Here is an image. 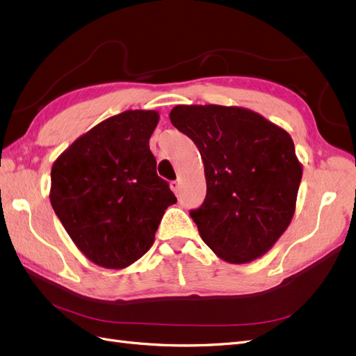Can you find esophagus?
<instances>
[{
  "label": "esophagus",
  "instance_id": "1",
  "mask_svg": "<svg viewBox=\"0 0 356 356\" xmlns=\"http://www.w3.org/2000/svg\"><path fill=\"white\" fill-rule=\"evenodd\" d=\"M170 188H171V191H173V192L176 193V196H179V193H180V183H179L177 180L171 181V183H170Z\"/></svg>",
  "mask_w": 356,
  "mask_h": 356
}]
</instances>
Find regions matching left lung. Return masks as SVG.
Segmentation results:
<instances>
[{
	"label": "left lung",
	"instance_id": "left-lung-1",
	"mask_svg": "<svg viewBox=\"0 0 356 356\" xmlns=\"http://www.w3.org/2000/svg\"><path fill=\"white\" fill-rule=\"evenodd\" d=\"M170 122L204 161L207 196L191 217L202 241L230 264L267 254L291 225L302 179L284 129L243 107L176 105Z\"/></svg>",
	"mask_w": 356,
	"mask_h": 356
}]
</instances>
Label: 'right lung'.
I'll list each match as a JSON object with an SVG mask.
<instances>
[{"label":"right lung","mask_w":356,"mask_h":356,"mask_svg":"<svg viewBox=\"0 0 356 356\" xmlns=\"http://www.w3.org/2000/svg\"><path fill=\"white\" fill-rule=\"evenodd\" d=\"M160 114L127 110L79 136L52 164L49 201L74 245L94 264L122 270L155 239L177 202L158 177L149 138Z\"/></svg>","instance_id":"1"}]
</instances>
